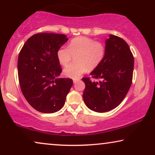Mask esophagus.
<instances>
[{
    "label": "esophagus",
    "instance_id": "esophagus-1",
    "mask_svg": "<svg viewBox=\"0 0 155 155\" xmlns=\"http://www.w3.org/2000/svg\"><path fill=\"white\" fill-rule=\"evenodd\" d=\"M78 81H80V79H78V80H73V82L74 83H77V82H78Z\"/></svg>",
    "mask_w": 155,
    "mask_h": 155
}]
</instances>
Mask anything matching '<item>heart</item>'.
<instances>
[{"label": "heart", "mask_w": 155, "mask_h": 155, "mask_svg": "<svg viewBox=\"0 0 155 155\" xmlns=\"http://www.w3.org/2000/svg\"><path fill=\"white\" fill-rule=\"evenodd\" d=\"M57 58L63 66L71 63L75 56V63L64 69L65 75L73 80L79 79L87 68L92 70L99 65L105 55V46L101 42L85 37L72 39L68 48L61 47L57 51Z\"/></svg>", "instance_id": "b5f03b06"}]
</instances>
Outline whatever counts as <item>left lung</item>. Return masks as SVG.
<instances>
[{
  "label": "left lung",
  "instance_id": "obj_1",
  "mask_svg": "<svg viewBox=\"0 0 155 155\" xmlns=\"http://www.w3.org/2000/svg\"><path fill=\"white\" fill-rule=\"evenodd\" d=\"M133 68L134 58L128 44L120 37L110 35L106 41L103 60L90 73L99 81L82 78L85 84L82 97L87 107L99 113L117 107L132 84Z\"/></svg>",
  "mask_w": 155,
  "mask_h": 155
}]
</instances>
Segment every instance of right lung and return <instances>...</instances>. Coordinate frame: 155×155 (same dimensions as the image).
Instances as JSON below:
<instances>
[{"label": "right lung", "instance_id": "add662e5", "mask_svg": "<svg viewBox=\"0 0 155 155\" xmlns=\"http://www.w3.org/2000/svg\"><path fill=\"white\" fill-rule=\"evenodd\" d=\"M68 39L60 34H36L27 40L19 54L21 90L27 102L41 113L59 111L73 84L71 78H58L62 68L57 51Z\"/></svg>", "mask_w": 155, "mask_h": 155}]
</instances>
